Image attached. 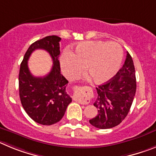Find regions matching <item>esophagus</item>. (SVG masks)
Returning a JSON list of instances; mask_svg holds the SVG:
<instances>
[{
  "label": "esophagus",
  "instance_id": "obj_1",
  "mask_svg": "<svg viewBox=\"0 0 156 156\" xmlns=\"http://www.w3.org/2000/svg\"><path fill=\"white\" fill-rule=\"evenodd\" d=\"M79 102L81 103V104L87 105V104H88L89 102H90V101L88 100V99H85V100H80Z\"/></svg>",
  "mask_w": 156,
  "mask_h": 156
}]
</instances>
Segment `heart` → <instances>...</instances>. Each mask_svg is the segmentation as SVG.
<instances>
[{
    "label": "heart",
    "instance_id": "obj_1",
    "mask_svg": "<svg viewBox=\"0 0 156 156\" xmlns=\"http://www.w3.org/2000/svg\"><path fill=\"white\" fill-rule=\"evenodd\" d=\"M123 58V50L116 43L102 41L84 42L78 45L75 54L65 51L61 56V67L69 79L86 74L94 83L102 84L111 79L118 71Z\"/></svg>",
    "mask_w": 156,
    "mask_h": 156
}]
</instances>
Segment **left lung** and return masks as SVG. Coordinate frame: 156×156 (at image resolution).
I'll return each instance as SVG.
<instances>
[{
  "label": "left lung",
  "instance_id": "8db88e82",
  "mask_svg": "<svg viewBox=\"0 0 156 156\" xmlns=\"http://www.w3.org/2000/svg\"><path fill=\"white\" fill-rule=\"evenodd\" d=\"M135 69L132 57L127 52L125 62L114 77L96 88L98 96L94 102L98 114L89 123L99 129L120 124L128 113L136 92Z\"/></svg>",
  "mask_w": 156,
  "mask_h": 156
}]
</instances>
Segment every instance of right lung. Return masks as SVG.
Returning a JSON list of instances; mask_svg holds the SVG:
<instances>
[{"instance_id": "1", "label": "right lung", "mask_w": 156, "mask_h": 156, "mask_svg": "<svg viewBox=\"0 0 156 156\" xmlns=\"http://www.w3.org/2000/svg\"><path fill=\"white\" fill-rule=\"evenodd\" d=\"M61 40L57 36H49L31 44L20 65L19 85L22 105L31 118L43 125L60 121L71 102L66 92L68 81L61 75L58 60ZM38 48L47 50L54 64L51 72L44 77L33 76L27 67L29 57Z\"/></svg>"}]
</instances>
